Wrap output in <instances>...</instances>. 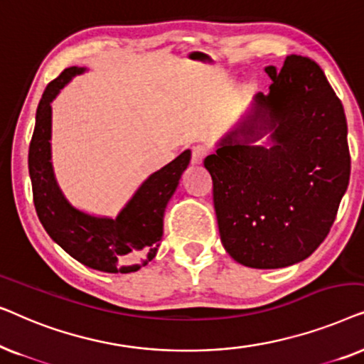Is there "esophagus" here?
<instances>
[{
  "mask_svg": "<svg viewBox=\"0 0 364 364\" xmlns=\"http://www.w3.org/2000/svg\"><path fill=\"white\" fill-rule=\"evenodd\" d=\"M208 152H210V149L207 146H203V144H197V146L192 149V162L200 164L203 159L208 156Z\"/></svg>",
  "mask_w": 364,
  "mask_h": 364,
  "instance_id": "obj_1",
  "label": "esophagus"
}]
</instances>
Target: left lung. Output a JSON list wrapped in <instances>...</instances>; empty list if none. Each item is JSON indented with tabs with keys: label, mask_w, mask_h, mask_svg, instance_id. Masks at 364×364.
<instances>
[{
	"label": "left lung",
	"mask_w": 364,
	"mask_h": 364,
	"mask_svg": "<svg viewBox=\"0 0 364 364\" xmlns=\"http://www.w3.org/2000/svg\"><path fill=\"white\" fill-rule=\"evenodd\" d=\"M270 94L240 132L253 136L268 114L270 149L228 144L205 157L223 247L252 268H282L310 257L330 233L350 182L351 157L341 101L321 68L290 54L268 66ZM237 136V132H235Z\"/></svg>",
	"instance_id": "left-lung-1"
}]
</instances>
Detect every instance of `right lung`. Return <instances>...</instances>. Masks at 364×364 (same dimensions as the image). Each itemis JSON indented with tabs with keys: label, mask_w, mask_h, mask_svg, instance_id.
Returning <instances> with one entry per match:
<instances>
[{
	"label": "right lung",
	"mask_w": 364,
	"mask_h": 364,
	"mask_svg": "<svg viewBox=\"0 0 364 364\" xmlns=\"http://www.w3.org/2000/svg\"><path fill=\"white\" fill-rule=\"evenodd\" d=\"M82 71L76 66L64 69L48 84L39 101L28 154L34 208L49 237L82 265L106 273H131L156 257L164 230V210L191 162V151H183L154 172L114 220L86 215L73 208L53 173L51 101L73 76Z\"/></svg>",
	"instance_id": "1"
}]
</instances>
